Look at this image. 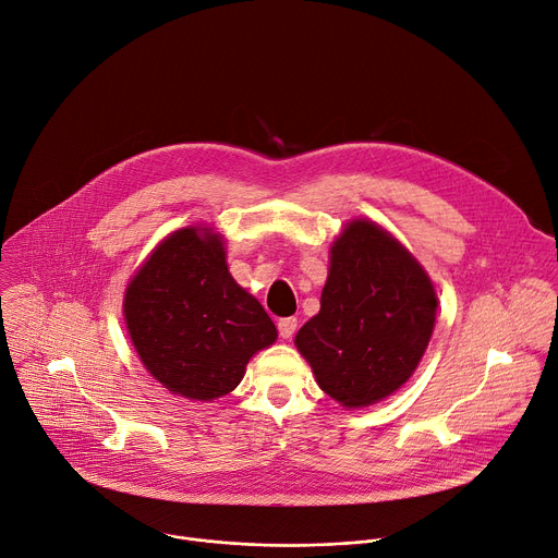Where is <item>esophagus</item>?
Masks as SVG:
<instances>
[{
  "instance_id": "esophagus-1",
  "label": "esophagus",
  "mask_w": 558,
  "mask_h": 558,
  "mask_svg": "<svg viewBox=\"0 0 558 558\" xmlns=\"http://www.w3.org/2000/svg\"><path fill=\"white\" fill-rule=\"evenodd\" d=\"M295 329H298V320H295V317H282V320L278 323V331H280V336H282L284 340L293 338Z\"/></svg>"
}]
</instances>
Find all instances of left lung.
<instances>
[{
	"instance_id": "8db88e82",
	"label": "left lung",
	"mask_w": 558,
	"mask_h": 558,
	"mask_svg": "<svg viewBox=\"0 0 558 558\" xmlns=\"http://www.w3.org/2000/svg\"><path fill=\"white\" fill-rule=\"evenodd\" d=\"M437 315V293L413 254L366 218L331 245L320 313L295 347L320 386L344 409L381 402L417 368Z\"/></svg>"
}]
</instances>
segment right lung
Segmentation results:
<instances>
[{"instance_id":"right-lung-1","label":"right lung","mask_w":558,"mask_h":558,"mask_svg":"<svg viewBox=\"0 0 558 558\" xmlns=\"http://www.w3.org/2000/svg\"><path fill=\"white\" fill-rule=\"evenodd\" d=\"M123 315L149 375L198 402L231 392L278 338L263 304L231 278L222 235L207 227L179 229L151 252L125 289Z\"/></svg>"}]
</instances>
